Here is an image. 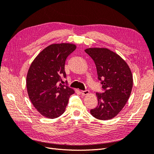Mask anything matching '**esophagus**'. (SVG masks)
<instances>
[{
	"mask_svg": "<svg viewBox=\"0 0 154 154\" xmlns=\"http://www.w3.org/2000/svg\"><path fill=\"white\" fill-rule=\"evenodd\" d=\"M81 93L83 95H87L89 93V91L88 90H85V91H81Z\"/></svg>",
	"mask_w": 154,
	"mask_h": 154,
	"instance_id": "34e87169",
	"label": "esophagus"
}]
</instances>
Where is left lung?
I'll use <instances>...</instances> for the list:
<instances>
[{
	"instance_id": "8db88e82",
	"label": "left lung",
	"mask_w": 154,
	"mask_h": 154,
	"mask_svg": "<svg viewBox=\"0 0 154 154\" xmlns=\"http://www.w3.org/2000/svg\"><path fill=\"white\" fill-rule=\"evenodd\" d=\"M85 51L94 60L103 91L96 92L98 104L91 114L100 120L110 119L123 109L131 94V71L118 54L108 49L88 48Z\"/></svg>"
}]
</instances>
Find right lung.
I'll return each mask as SVG.
<instances>
[{"label": "right lung", "instance_id": "obj_1", "mask_svg": "<svg viewBox=\"0 0 154 154\" xmlns=\"http://www.w3.org/2000/svg\"><path fill=\"white\" fill-rule=\"evenodd\" d=\"M71 44H52L45 48L32 62L26 86L31 103L39 113L48 118L61 116L66 110L72 88L62 84L66 78L65 63L76 49Z\"/></svg>", "mask_w": 154, "mask_h": 154}]
</instances>
